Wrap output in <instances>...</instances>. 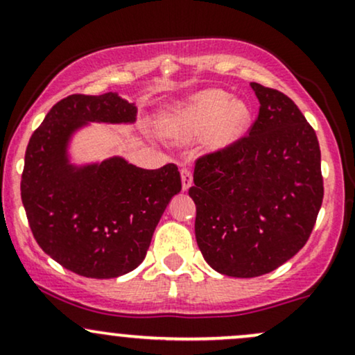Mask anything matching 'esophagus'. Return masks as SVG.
I'll use <instances>...</instances> for the list:
<instances>
[{
	"instance_id": "esophagus-1",
	"label": "esophagus",
	"mask_w": 355,
	"mask_h": 355,
	"mask_svg": "<svg viewBox=\"0 0 355 355\" xmlns=\"http://www.w3.org/2000/svg\"><path fill=\"white\" fill-rule=\"evenodd\" d=\"M180 173H182L183 190H189L191 187V183H193V173H191V170L189 168V166H183V168L180 170Z\"/></svg>"
}]
</instances>
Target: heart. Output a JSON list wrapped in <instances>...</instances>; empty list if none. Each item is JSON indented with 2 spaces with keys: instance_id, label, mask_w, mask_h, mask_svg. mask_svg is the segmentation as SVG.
Segmentation results:
<instances>
[{
  "instance_id": "1",
  "label": "heart",
  "mask_w": 355,
  "mask_h": 355,
  "mask_svg": "<svg viewBox=\"0 0 355 355\" xmlns=\"http://www.w3.org/2000/svg\"><path fill=\"white\" fill-rule=\"evenodd\" d=\"M250 119L245 102L232 101V96L220 89H210L170 110L162 122V130L177 142H187L207 130L205 145L216 150L236 142L245 134Z\"/></svg>"
}]
</instances>
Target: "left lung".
<instances>
[{
  "instance_id": "left-lung-1",
  "label": "left lung",
  "mask_w": 355,
  "mask_h": 355,
  "mask_svg": "<svg viewBox=\"0 0 355 355\" xmlns=\"http://www.w3.org/2000/svg\"><path fill=\"white\" fill-rule=\"evenodd\" d=\"M251 87L259 112L250 134L198 157L189 190L203 258L233 277L266 275L291 259L309 240L324 198L314 129L286 94Z\"/></svg>"
}]
</instances>
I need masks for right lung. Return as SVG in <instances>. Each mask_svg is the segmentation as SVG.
<instances>
[{
    "label": "right lung",
    "instance_id": "add662e5",
    "mask_svg": "<svg viewBox=\"0 0 355 355\" xmlns=\"http://www.w3.org/2000/svg\"><path fill=\"white\" fill-rule=\"evenodd\" d=\"M137 107L115 92L72 94L53 105L29 139L21 200L34 240L76 275L109 279L144 261L166 205L182 190L178 166L144 170L121 157L74 166L71 135L87 122H134Z\"/></svg>",
    "mask_w": 355,
    "mask_h": 355
}]
</instances>
